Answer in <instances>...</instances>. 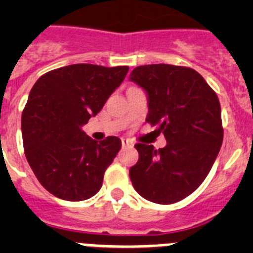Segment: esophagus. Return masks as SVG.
Segmentation results:
<instances>
[{"mask_svg":"<svg viewBox=\"0 0 253 253\" xmlns=\"http://www.w3.org/2000/svg\"><path fill=\"white\" fill-rule=\"evenodd\" d=\"M131 144H133V142H130L129 139H125V138H123V139H122V146L123 147H129V146H131Z\"/></svg>","mask_w":253,"mask_h":253,"instance_id":"1","label":"esophagus"}]
</instances>
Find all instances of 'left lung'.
Here are the masks:
<instances>
[{
  "label": "left lung",
  "mask_w": 253,
  "mask_h": 253,
  "mask_svg": "<svg viewBox=\"0 0 253 253\" xmlns=\"http://www.w3.org/2000/svg\"><path fill=\"white\" fill-rule=\"evenodd\" d=\"M129 80L146 91V122L167 140L154 149L137 143L139 160L130 167L134 189L149 202L173 204L193 194L209 173L223 142L218 96L200 73L187 67L147 64Z\"/></svg>",
  "instance_id": "left-lung-1"
}]
</instances>
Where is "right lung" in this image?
Returning a JSON list of instances; mask_svg holds the SVG:
<instances>
[{"label":"right lung","instance_id":"right-lung-1","mask_svg":"<svg viewBox=\"0 0 253 253\" xmlns=\"http://www.w3.org/2000/svg\"><path fill=\"white\" fill-rule=\"evenodd\" d=\"M128 71L72 64L45 73L31 88L21 116L24 151L40 184L57 198L81 202L101 189L122 140L96 142L82 126L100 113Z\"/></svg>","mask_w":253,"mask_h":253}]
</instances>
